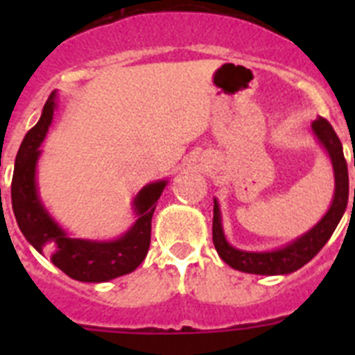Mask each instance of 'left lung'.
I'll use <instances>...</instances> for the list:
<instances>
[{"label":"left lung","mask_w":355,"mask_h":355,"mask_svg":"<svg viewBox=\"0 0 355 355\" xmlns=\"http://www.w3.org/2000/svg\"><path fill=\"white\" fill-rule=\"evenodd\" d=\"M311 130L322 147L327 150L332 168H334V199H332L331 208L315 227L309 229L307 233L288 243L283 249L270 250V252H247V250L234 249L233 245H229V241L224 236V229H222L220 208H218V202L213 200L215 202L213 205V243H215L218 256L234 270L258 275L291 274L315 258L322 250V247L327 243L329 238L332 236L336 225L340 224L341 216L347 209V202H349V168H347V159L343 156V146L327 119L318 117L316 121H313Z\"/></svg>","instance_id":"1"}]
</instances>
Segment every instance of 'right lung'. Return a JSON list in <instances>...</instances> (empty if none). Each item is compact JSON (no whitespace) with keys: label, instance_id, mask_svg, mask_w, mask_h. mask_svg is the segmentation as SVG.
I'll list each match as a JSON object with an SVG mask.
<instances>
[{"label":"right lung","instance_id":"add662e5","mask_svg":"<svg viewBox=\"0 0 355 355\" xmlns=\"http://www.w3.org/2000/svg\"><path fill=\"white\" fill-rule=\"evenodd\" d=\"M56 108V94L46 101L39 122L24 137L15 156L12 178V209L21 233L40 254L48 252L53 265L81 283H105L133 272L146 259L150 243V220L167 181L149 183L135 197L137 220L121 238L92 241L71 238L51 218L37 192L35 171L40 144L46 139Z\"/></svg>","mask_w":355,"mask_h":355}]
</instances>
